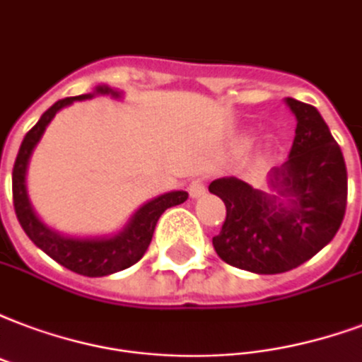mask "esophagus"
<instances>
[{"instance_id": "1", "label": "esophagus", "mask_w": 362, "mask_h": 362, "mask_svg": "<svg viewBox=\"0 0 362 362\" xmlns=\"http://www.w3.org/2000/svg\"><path fill=\"white\" fill-rule=\"evenodd\" d=\"M189 194H191L192 198H200L206 194V185L200 181V179H197V181H192L191 185H189Z\"/></svg>"}]
</instances>
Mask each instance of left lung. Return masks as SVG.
Instances as JSON below:
<instances>
[{
  "label": "left lung",
  "instance_id": "obj_1",
  "mask_svg": "<svg viewBox=\"0 0 362 362\" xmlns=\"http://www.w3.org/2000/svg\"><path fill=\"white\" fill-rule=\"evenodd\" d=\"M296 137L282 165L269 171L271 191L219 177L210 192L227 217L211 238L223 262L255 274L286 273L319 254L346 216L347 170L341 148L319 110L286 97Z\"/></svg>",
  "mask_w": 362,
  "mask_h": 362
}]
</instances>
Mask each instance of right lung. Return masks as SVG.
Listing matches in <instances>:
<instances>
[{
  "label": "right lung",
  "instance_id": "1",
  "mask_svg": "<svg viewBox=\"0 0 362 362\" xmlns=\"http://www.w3.org/2000/svg\"><path fill=\"white\" fill-rule=\"evenodd\" d=\"M97 95H110L114 99H122L124 93L118 89L108 88V86H97L91 93L57 100L53 107L42 114L36 126L26 133L23 145L18 148V154H16L15 168H13V204H15L16 217H18V223L24 233L49 257L61 263L62 267L83 274V276H107V274L124 271V269L132 267L133 263L139 262L151 244L154 227H156L160 216L168 208L179 206L189 198L187 191H170L152 198L135 210V214L129 217V221L124 225V229H119L118 233H112V235H62L40 219V216L34 211V206L30 202L28 187H26L30 156L37 143L42 141L45 127L51 124V119L55 118L59 110L70 107L76 100L93 99Z\"/></svg>",
  "mask_w": 362,
  "mask_h": 362
}]
</instances>
